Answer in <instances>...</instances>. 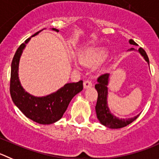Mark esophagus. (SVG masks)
Instances as JSON below:
<instances>
[{"label": "esophagus", "instance_id": "34e87169", "mask_svg": "<svg viewBox=\"0 0 159 159\" xmlns=\"http://www.w3.org/2000/svg\"><path fill=\"white\" fill-rule=\"evenodd\" d=\"M93 85V82L92 81L90 80H86V81H84V89H87V88H89Z\"/></svg>", "mask_w": 159, "mask_h": 159}]
</instances>
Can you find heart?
<instances>
[{"label": "heart", "instance_id": "b5f03b06", "mask_svg": "<svg viewBox=\"0 0 159 159\" xmlns=\"http://www.w3.org/2000/svg\"><path fill=\"white\" fill-rule=\"evenodd\" d=\"M106 57V52L103 50L96 49L90 52V53L85 59V61L89 64H98V63L103 62Z\"/></svg>", "mask_w": 159, "mask_h": 159}]
</instances>
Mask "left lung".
Wrapping results in <instances>:
<instances>
[{
    "mask_svg": "<svg viewBox=\"0 0 159 159\" xmlns=\"http://www.w3.org/2000/svg\"><path fill=\"white\" fill-rule=\"evenodd\" d=\"M129 43L131 44L136 45V43L132 39L129 40ZM130 50H134V48H132ZM138 51L143 56L145 60L149 64V59H148V56L144 49L143 48H140ZM109 76V74H104V75H100L97 79L98 83L95 85V88L98 93L97 102H96V115H97V118L100 120L101 124H103L106 127H109L111 129L123 128V127L129 125L133 121H135L139 115L133 117L132 118H128V119H122V118L120 119L111 113V111L107 107V85L108 84Z\"/></svg>",
    "mask_w": 159,
    "mask_h": 159,
    "instance_id": "left-lung-1",
    "label": "left lung"
}]
</instances>
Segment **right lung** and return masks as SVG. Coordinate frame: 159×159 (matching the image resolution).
I'll use <instances>...</instances> for the list:
<instances>
[{
  "instance_id": "obj_1",
  "label": "right lung",
  "mask_w": 159,
  "mask_h": 159,
  "mask_svg": "<svg viewBox=\"0 0 159 159\" xmlns=\"http://www.w3.org/2000/svg\"><path fill=\"white\" fill-rule=\"evenodd\" d=\"M52 30L59 32L56 28H52ZM30 39V38H27L24 43L19 45L13 57L10 78V94L15 104L25 116L41 125L52 124L63 117L72 98L83 89V81L67 83L56 93L43 97H36L25 92L19 82L18 68L23 48Z\"/></svg>"
}]
</instances>
